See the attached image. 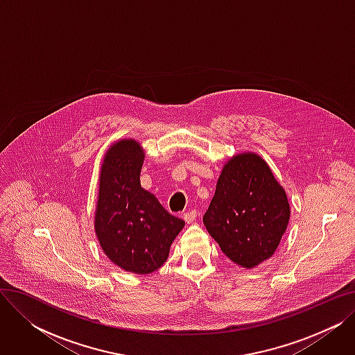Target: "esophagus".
I'll use <instances>...</instances> for the list:
<instances>
[{
	"label": "esophagus",
	"instance_id": "esophagus-1",
	"mask_svg": "<svg viewBox=\"0 0 355 355\" xmlns=\"http://www.w3.org/2000/svg\"><path fill=\"white\" fill-rule=\"evenodd\" d=\"M184 220L189 223V225H191V223H194V220L197 218V211L196 210H191V211H185L184 213Z\"/></svg>",
	"mask_w": 355,
	"mask_h": 355
}]
</instances>
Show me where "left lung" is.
Returning a JSON list of instances; mask_svg holds the SVG:
<instances>
[{
  "label": "left lung",
  "instance_id": "left-lung-1",
  "mask_svg": "<svg viewBox=\"0 0 355 355\" xmlns=\"http://www.w3.org/2000/svg\"><path fill=\"white\" fill-rule=\"evenodd\" d=\"M289 217L285 189L268 162L248 151L233 155L223 165L202 221L232 262L253 269L273 256Z\"/></svg>",
  "mask_w": 355,
  "mask_h": 355
}]
</instances>
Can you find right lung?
Returning a JSON list of instances; mask_svg holds the SVG:
<instances>
[{"label": "right lung", "instance_id": "1", "mask_svg": "<svg viewBox=\"0 0 355 355\" xmlns=\"http://www.w3.org/2000/svg\"><path fill=\"white\" fill-rule=\"evenodd\" d=\"M145 151L132 138L118 139L103 155L95 233L112 263L148 275L164 265L185 221L168 213L158 198L141 187Z\"/></svg>", "mask_w": 355, "mask_h": 355}]
</instances>
